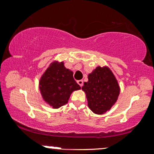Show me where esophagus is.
<instances>
[{
	"mask_svg": "<svg viewBox=\"0 0 154 154\" xmlns=\"http://www.w3.org/2000/svg\"><path fill=\"white\" fill-rule=\"evenodd\" d=\"M77 83H78V84H79L81 87L83 86V80H79L77 82Z\"/></svg>",
	"mask_w": 154,
	"mask_h": 154,
	"instance_id": "34e87169",
	"label": "esophagus"
}]
</instances>
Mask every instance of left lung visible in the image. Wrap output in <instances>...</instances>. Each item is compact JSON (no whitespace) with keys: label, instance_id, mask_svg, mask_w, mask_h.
Instances as JSON below:
<instances>
[{"label":"left lung","instance_id":"obj_1","mask_svg":"<svg viewBox=\"0 0 154 154\" xmlns=\"http://www.w3.org/2000/svg\"><path fill=\"white\" fill-rule=\"evenodd\" d=\"M82 90L86 94L88 106L96 114L109 110L119 94L118 83L107 67L96 68L88 75V82L84 83Z\"/></svg>","mask_w":154,"mask_h":154}]
</instances>
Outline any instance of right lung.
<instances>
[{
	"instance_id": "1",
	"label": "right lung",
	"mask_w": 154,
	"mask_h": 154,
	"mask_svg": "<svg viewBox=\"0 0 154 154\" xmlns=\"http://www.w3.org/2000/svg\"><path fill=\"white\" fill-rule=\"evenodd\" d=\"M41 94L53 108H59L68 103L71 94L81 89L73 78V72L66 69L63 62H54L41 77Z\"/></svg>"
}]
</instances>
